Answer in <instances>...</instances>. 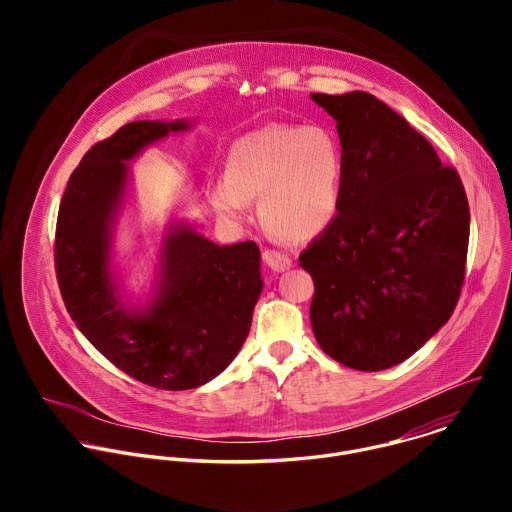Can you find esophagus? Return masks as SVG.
Masks as SVG:
<instances>
[{"mask_svg": "<svg viewBox=\"0 0 512 512\" xmlns=\"http://www.w3.org/2000/svg\"><path fill=\"white\" fill-rule=\"evenodd\" d=\"M263 259H265V263H267L273 271H277V273L287 271L291 265H294V261H291L289 255H285V253H281V251H275V249H267V251L263 253Z\"/></svg>", "mask_w": 512, "mask_h": 512, "instance_id": "obj_1", "label": "esophagus"}]
</instances>
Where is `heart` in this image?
<instances>
[{
  "instance_id": "heart-1",
  "label": "heart",
  "mask_w": 512,
  "mask_h": 512,
  "mask_svg": "<svg viewBox=\"0 0 512 512\" xmlns=\"http://www.w3.org/2000/svg\"><path fill=\"white\" fill-rule=\"evenodd\" d=\"M344 186V152L322 125L267 123L239 137L227 154L225 178L208 194L216 210L243 218L261 196V218L287 241H310L336 218Z\"/></svg>"
}]
</instances>
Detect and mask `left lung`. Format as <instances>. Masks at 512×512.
<instances>
[{
  "label": "left lung",
  "instance_id": "1",
  "mask_svg": "<svg viewBox=\"0 0 512 512\" xmlns=\"http://www.w3.org/2000/svg\"><path fill=\"white\" fill-rule=\"evenodd\" d=\"M334 117L344 186L332 225L300 255L314 279L320 348L354 371H385L452 316L470 208L458 172L375 95L312 93Z\"/></svg>",
  "mask_w": 512,
  "mask_h": 512
}]
</instances>
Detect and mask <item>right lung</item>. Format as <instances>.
I'll list each match as a JSON object with an SVG mask.
<instances>
[{"instance_id":"add662e5","label":"right lung","mask_w":512,"mask_h":512,"mask_svg":"<svg viewBox=\"0 0 512 512\" xmlns=\"http://www.w3.org/2000/svg\"><path fill=\"white\" fill-rule=\"evenodd\" d=\"M190 127L188 119L133 121L95 143L66 184L54 243L60 294L79 330L117 369L168 391L196 389L229 367L263 289L253 241L221 247L174 223L162 241L150 302L133 308L121 300L111 243L127 162Z\"/></svg>"}]
</instances>
